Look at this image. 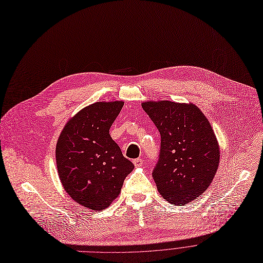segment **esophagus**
Wrapping results in <instances>:
<instances>
[{"label": "esophagus", "instance_id": "34e87169", "mask_svg": "<svg viewBox=\"0 0 263 263\" xmlns=\"http://www.w3.org/2000/svg\"><path fill=\"white\" fill-rule=\"evenodd\" d=\"M133 163L135 165V168H139V166H141L142 164H144V160H142L141 158H137V159L133 160Z\"/></svg>", "mask_w": 263, "mask_h": 263}]
</instances>
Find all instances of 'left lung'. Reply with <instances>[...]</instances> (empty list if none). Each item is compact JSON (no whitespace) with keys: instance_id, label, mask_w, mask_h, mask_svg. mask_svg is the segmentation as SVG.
I'll return each instance as SVG.
<instances>
[{"instance_id":"obj_1","label":"left lung","mask_w":263,"mask_h":263,"mask_svg":"<svg viewBox=\"0 0 263 263\" xmlns=\"http://www.w3.org/2000/svg\"><path fill=\"white\" fill-rule=\"evenodd\" d=\"M161 137L159 160L152 176L159 194L170 203L193 201L217 172L218 140L202 111L192 103L144 102Z\"/></svg>"}]
</instances>
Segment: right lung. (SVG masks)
<instances>
[{"label":"right lung","instance_id":"right-lung-1","mask_svg":"<svg viewBox=\"0 0 263 263\" xmlns=\"http://www.w3.org/2000/svg\"><path fill=\"white\" fill-rule=\"evenodd\" d=\"M123 106V101H115L85 107L67 122L57 142V168L64 190L93 211L105 210L117 198L134 169L109 134Z\"/></svg>","mask_w":263,"mask_h":263}]
</instances>
